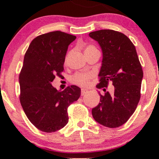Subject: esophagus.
<instances>
[{
	"instance_id": "obj_1",
	"label": "esophagus",
	"mask_w": 159,
	"mask_h": 159,
	"mask_svg": "<svg viewBox=\"0 0 159 159\" xmlns=\"http://www.w3.org/2000/svg\"><path fill=\"white\" fill-rule=\"evenodd\" d=\"M88 92L87 90H86V89H81V96H84L85 93H87Z\"/></svg>"
}]
</instances>
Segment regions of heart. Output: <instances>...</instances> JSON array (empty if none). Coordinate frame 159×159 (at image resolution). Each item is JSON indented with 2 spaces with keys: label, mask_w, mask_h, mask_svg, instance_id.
<instances>
[{
  "label": "heart",
  "mask_w": 159,
  "mask_h": 159,
  "mask_svg": "<svg viewBox=\"0 0 159 159\" xmlns=\"http://www.w3.org/2000/svg\"><path fill=\"white\" fill-rule=\"evenodd\" d=\"M96 49L93 45H89L85 48V52L90 50H93ZM69 54H67L66 57V61L67 57H68ZM92 74L90 73H86V72H77L71 77V81L74 84L81 86V87H84L88 84L89 81L91 78H92Z\"/></svg>",
  "instance_id": "b5f03b06"
}]
</instances>
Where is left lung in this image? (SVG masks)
<instances>
[{
  "label": "left lung",
  "instance_id": "1",
  "mask_svg": "<svg viewBox=\"0 0 159 159\" xmlns=\"http://www.w3.org/2000/svg\"><path fill=\"white\" fill-rule=\"evenodd\" d=\"M98 42L102 52L98 89L114 87V93L100 95V102L92 109L93 119L108 128H117L127 122L135 111L140 98L143 70L134 45L125 34L113 30L89 34Z\"/></svg>",
  "mask_w": 159,
  "mask_h": 159
}]
</instances>
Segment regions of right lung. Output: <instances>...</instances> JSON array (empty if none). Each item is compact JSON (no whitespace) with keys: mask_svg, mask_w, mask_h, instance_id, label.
Here are the masks:
<instances>
[{"mask_svg":"<svg viewBox=\"0 0 159 159\" xmlns=\"http://www.w3.org/2000/svg\"><path fill=\"white\" fill-rule=\"evenodd\" d=\"M76 36L53 31L33 39L19 75L20 102L30 123L40 131L54 132L68 123L67 108L81 96L72 85L59 91L52 85L61 76L69 45Z\"/></svg>","mask_w":159,"mask_h":159,"instance_id":"1","label":"right lung"}]
</instances>
